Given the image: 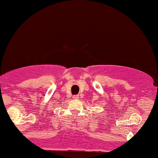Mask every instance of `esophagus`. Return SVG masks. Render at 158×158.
<instances>
[{
    "label": "esophagus",
    "instance_id": "1",
    "mask_svg": "<svg viewBox=\"0 0 158 158\" xmlns=\"http://www.w3.org/2000/svg\"><path fill=\"white\" fill-rule=\"evenodd\" d=\"M73 99H79V96H78V95H74V96H73Z\"/></svg>",
    "mask_w": 158,
    "mask_h": 158
}]
</instances>
